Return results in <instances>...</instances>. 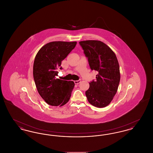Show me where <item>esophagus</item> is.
<instances>
[{
	"label": "esophagus",
	"mask_w": 153,
	"mask_h": 153,
	"mask_svg": "<svg viewBox=\"0 0 153 153\" xmlns=\"http://www.w3.org/2000/svg\"><path fill=\"white\" fill-rule=\"evenodd\" d=\"M80 82H81V80H76V81H74V82L75 84H79Z\"/></svg>",
	"instance_id": "obj_1"
}]
</instances>
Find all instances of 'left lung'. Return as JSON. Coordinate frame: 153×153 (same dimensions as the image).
I'll use <instances>...</instances> for the list:
<instances>
[{
	"instance_id": "8db88e82",
	"label": "left lung",
	"mask_w": 153,
	"mask_h": 153,
	"mask_svg": "<svg viewBox=\"0 0 153 153\" xmlns=\"http://www.w3.org/2000/svg\"><path fill=\"white\" fill-rule=\"evenodd\" d=\"M91 70L97 72L96 80L89 82L85 92L89 102L98 108L107 106L117 93L120 75L119 65L114 52L100 41H80Z\"/></svg>"
}]
</instances>
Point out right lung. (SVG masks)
<instances>
[{
    "label": "right lung",
    "mask_w": 153,
    "mask_h": 153,
    "mask_svg": "<svg viewBox=\"0 0 153 153\" xmlns=\"http://www.w3.org/2000/svg\"><path fill=\"white\" fill-rule=\"evenodd\" d=\"M76 42L54 41L46 44L36 54L33 77L39 94L48 104L62 106L70 99L74 83L57 79L61 62L75 48Z\"/></svg>",
    "instance_id": "add662e5"
}]
</instances>
